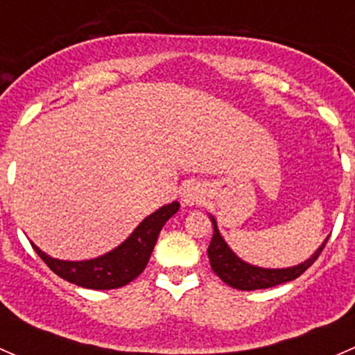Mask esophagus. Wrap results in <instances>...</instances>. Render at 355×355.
<instances>
[{"label": "esophagus", "instance_id": "esophagus-1", "mask_svg": "<svg viewBox=\"0 0 355 355\" xmlns=\"http://www.w3.org/2000/svg\"><path fill=\"white\" fill-rule=\"evenodd\" d=\"M184 200L189 206H194L202 200V192L198 187H187V191H184Z\"/></svg>", "mask_w": 355, "mask_h": 355}]
</instances>
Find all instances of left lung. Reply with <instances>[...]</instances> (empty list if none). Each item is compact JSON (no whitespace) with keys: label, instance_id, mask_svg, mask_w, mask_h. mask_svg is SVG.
<instances>
[{"label":"left lung","instance_id":"8db88e82","mask_svg":"<svg viewBox=\"0 0 355 355\" xmlns=\"http://www.w3.org/2000/svg\"><path fill=\"white\" fill-rule=\"evenodd\" d=\"M211 221H213L214 227L213 239H211V244L207 247V256H209L211 268H213L214 273H216L225 284L239 290L270 288L275 287V285L285 284V282L295 280V278H299L307 268L313 266V263L320 257L324 245H327L328 239H330L328 237L327 241H324V244L321 245L309 259L304 261L302 264H299V266L285 268V270H264V268L250 266V264L239 259V257L232 252L230 247L225 244V241L221 239L214 218H211Z\"/></svg>","mask_w":355,"mask_h":355}]
</instances>
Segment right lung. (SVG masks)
I'll use <instances>...</instances> for the list:
<instances>
[{"label": "right lung", "instance_id": "1", "mask_svg": "<svg viewBox=\"0 0 355 355\" xmlns=\"http://www.w3.org/2000/svg\"><path fill=\"white\" fill-rule=\"evenodd\" d=\"M180 204L171 202L159 207L156 213L149 214L134 234L121 245L101 257L91 261H60L46 256L39 247H34L42 261L49 266L53 273L63 280L84 288L111 290L120 288L130 284L134 278L144 271L153 249H155L157 235L163 225L178 211Z\"/></svg>", "mask_w": 355, "mask_h": 355}]
</instances>
